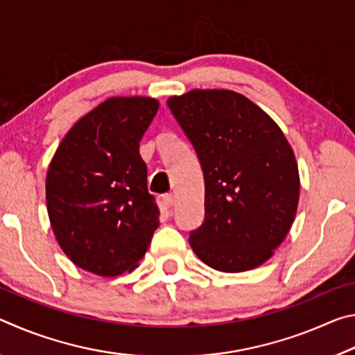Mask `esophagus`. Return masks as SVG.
I'll return each instance as SVG.
<instances>
[{
    "label": "esophagus",
    "instance_id": "1",
    "mask_svg": "<svg viewBox=\"0 0 355 355\" xmlns=\"http://www.w3.org/2000/svg\"><path fill=\"white\" fill-rule=\"evenodd\" d=\"M163 202H164V205H167V207H173V202H175V196H173V194H164L163 196Z\"/></svg>",
    "mask_w": 355,
    "mask_h": 355
}]
</instances>
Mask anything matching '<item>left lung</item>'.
<instances>
[{
    "instance_id": "left-lung-1",
    "label": "left lung",
    "mask_w": 355,
    "mask_h": 355,
    "mask_svg": "<svg viewBox=\"0 0 355 355\" xmlns=\"http://www.w3.org/2000/svg\"><path fill=\"white\" fill-rule=\"evenodd\" d=\"M199 156L205 220L194 254L222 272L261 266L296 218L300 180L284 131L260 106L227 89H192L167 100Z\"/></svg>"
}]
</instances>
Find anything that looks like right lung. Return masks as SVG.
Here are the masks:
<instances>
[{
  "label": "right lung",
  "mask_w": 355,
  "mask_h": 355,
  "mask_svg": "<svg viewBox=\"0 0 355 355\" xmlns=\"http://www.w3.org/2000/svg\"><path fill=\"white\" fill-rule=\"evenodd\" d=\"M152 97H111L59 144L45 180L58 244L78 268L101 277L133 271L159 225L139 142L158 112Z\"/></svg>",
  "instance_id": "right-lung-1"
}]
</instances>
